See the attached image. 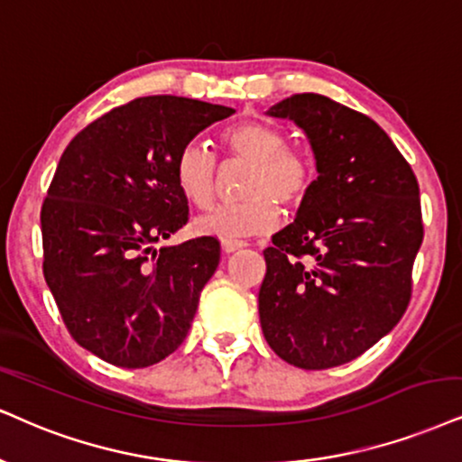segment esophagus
I'll return each instance as SVG.
<instances>
[{"mask_svg":"<svg viewBox=\"0 0 462 462\" xmlns=\"http://www.w3.org/2000/svg\"><path fill=\"white\" fill-rule=\"evenodd\" d=\"M244 246H246L244 242H222V253L231 254V253H236V250H242Z\"/></svg>","mask_w":462,"mask_h":462,"instance_id":"1","label":"esophagus"}]
</instances>
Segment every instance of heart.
Instances as JSON below:
<instances>
[{
  "instance_id": "1",
  "label": "heart",
  "mask_w": 462,
  "mask_h": 462,
  "mask_svg": "<svg viewBox=\"0 0 462 462\" xmlns=\"http://www.w3.org/2000/svg\"><path fill=\"white\" fill-rule=\"evenodd\" d=\"M226 150L250 164L242 203L218 205L195 218V231L222 242H237L272 231L282 208H298L310 192L315 167L304 152L289 147L282 130L261 122H240L222 134ZM175 184L188 203L208 208L216 195V158L199 141L181 147L175 161Z\"/></svg>"
}]
</instances>
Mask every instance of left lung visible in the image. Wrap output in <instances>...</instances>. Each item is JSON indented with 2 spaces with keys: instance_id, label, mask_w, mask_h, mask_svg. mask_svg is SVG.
<instances>
[{
  "instance_id": "8db88e82",
  "label": "left lung",
  "mask_w": 462,
  "mask_h": 462,
  "mask_svg": "<svg viewBox=\"0 0 462 462\" xmlns=\"http://www.w3.org/2000/svg\"><path fill=\"white\" fill-rule=\"evenodd\" d=\"M265 113L301 128L317 180L263 250L261 328L293 366H340L405 315L424 237L418 180L373 119L328 96L295 94Z\"/></svg>"
}]
</instances>
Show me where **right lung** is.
<instances>
[{
  "label": "right lung",
  "mask_w": 462,
  "mask_h": 462,
  "mask_svg": "<svg viewBox=\"0 0 462 462\" xmlns=\"http://www.w3.org/2000/svg\"><path fill=\"white\" fill-rule=\"evenodd\" d=\"M233 113L145 96L96 119L61 153L40 214L44 281L68 332L100 360L145 368L184 343L220 244H156L188 222L180 150Z\"/></svg>",
  "instance_id": "add662e5"
}]
</instances>
